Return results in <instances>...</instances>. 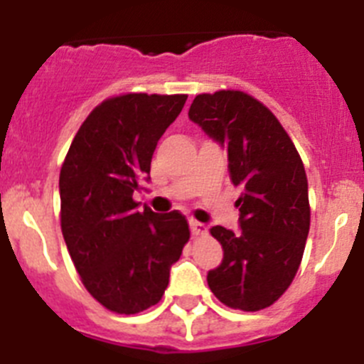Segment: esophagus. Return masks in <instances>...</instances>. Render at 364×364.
I'll return each instance as SVG.
<instances>
[{"label": "esophagus", "mask_w": 364, "mask_h": 364, "mask_svg": "<svg viewBox=\"0 0 364 364\" xmlns=\"http://www.w3.org/2000/svg\"><path fill=\"white\" fill-rule=\"evenodd\" d=\"M189 228H191L193 235H205V233H208V228H205L202 222L189 220Z\"/></svg>", "instance_id": "34e87169"}]
</instances>
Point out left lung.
Masks as SVG:
<instances>
[{"instance_id":"1","label":"left lung","mask_w":364,"mask_h":364,"mask_svg":"<svg viewBox=\"0 0 364 364\" xmlns=\"http://www.w3.org/2000/svg\"><path fill=\"white\" fill-rule=\"evenodd\" d=\"M188 117L228 151L230 178L240 189V231L210 230L224 257L208 284L235 310L272 306L294 281L310 231L301 156L273 112L246 92L198 95Z\"/></svg>"}]
</instances>
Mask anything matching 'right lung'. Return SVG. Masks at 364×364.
<instances>
[{
  "label": "right lung",
  "mask_w": 364,
  "mask_h": 364,
  "mask_svg": "<svg viewBox=\"0 0 364 364\" xmlns=\"http://www.w3.org/2000/svg\"><path fill=\"white\" fill-rule=\"evenodd\" d=\"M186 95L105 100L74 136L60 171L62 233L87 291L107 310L138 314L162 299L189 240L178 211L159 215L133 200Z\"/></svg>",
  "instance_id": "right-lung-1"
}]
</instances>
